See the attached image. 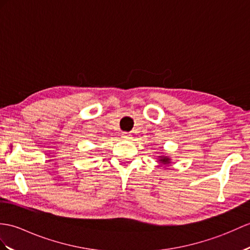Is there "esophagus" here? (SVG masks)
Returning a JSON list of instances; mask_svg holds the SVG:
<instances>
[{"mask_svg": "<svg viewBox=\"0 0 250 250\" xmlns=\"http://www.w3.org/2000/svg\"><path fill=\"white\" fill-rule=\"evenodd\" d=\"M121 136H123V138H125V139H131L132 138L131 134H129V133H124V134Z\"/></svg>", "mask_w": 250, "mask_h": 250, "instance_id": "obj_1", "label": "esophagus"}]
</instances>
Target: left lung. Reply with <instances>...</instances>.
I'll return each mask as SVG.
<instances>
[{"label":"left lung","instance_id":"obj_1","mask_svg":"<svg viewBox=\"0 0 250 250\" xmlns=\"http://www.w3.org/2000/svg\"><path fill=\"white\" fill-rule=\"evenodd\" d=\"M158 162L161 165H169L171 163V159L168 155H159Z\"/></svg>","mask_w":250,"mask_h":250}]
</instances>
